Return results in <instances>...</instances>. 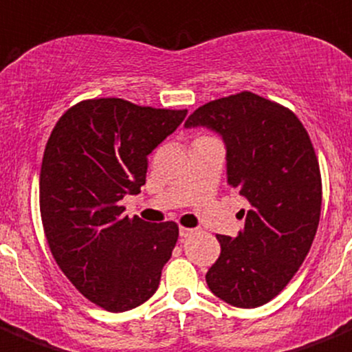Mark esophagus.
<instances>
[{
  "instance_id": "34e87169",
  "label": "esophagus",
  "mask_w": 352,
  "mask_h": 352,
  "mask_svg": "<svg viewBox=\"0 0 352 352\" xmlns=\"http://www.w3.org/2000/svg\"><path fill=\"white\" fill-rule=\"evenodd\" d=\"M194 228H187V227H180V230H179V234H180V237L182 239H186V237H190V235L194 234Z\"/></svg>"
}]
</instances>
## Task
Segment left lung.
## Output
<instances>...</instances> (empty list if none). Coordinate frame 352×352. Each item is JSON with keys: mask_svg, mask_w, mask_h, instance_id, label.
<instances>
[{"mask_svg": "<svg viewBox=\"0 0 352 352\" xmlns=\"http://www.w3.org/2000/svg\"><path fill=\"white\" fill-rule=\"evenodd\" d=\"M186 127L221 135L228 184L249 201L237 237L217 235L221 252L206 284L228 305L258 308L291 282L318 228L322 175L311 139L289 108L249 91L203 104Z\"/></svg>", "mask_w": 352, "mask_h": 352, "instance_id": "8db88e82", "label": "left lung"}]
</instances>
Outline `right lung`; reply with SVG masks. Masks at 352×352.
<instances>
[{"label":"right lung","instance_id":"right-lung-1","mask_svg":"<svg viewBox=\"0 0 352 352\" xmlns=\"http://www.w3.org/2000/svg\"><path fill=\"white\" fill-rule=\"evenodd\" d=\"M186 115L120 98L85 100L61 115L47 139L39 177L47 245L75 289L107 311L148 301L175 248V221L129 218L120 201L141 192L148 155Z\"/></svg>","mask_w":352,"mask_h":352}]
</instances>
